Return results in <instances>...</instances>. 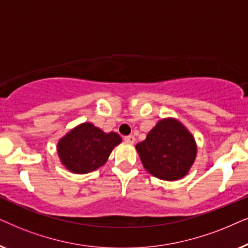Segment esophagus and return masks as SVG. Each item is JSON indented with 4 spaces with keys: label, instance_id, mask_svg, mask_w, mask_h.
Listing matches in <instances>:
<instances>
[{
    "label": "esophagus",
    "instance_id": "1",
    "mask_svg": "<svg viewBox=\"0 0 248 248\" xmlns=\"http://www.w3.org/2000/svg\"><path fill=\"white\" fill-rule=\"evenodd\" d=\"M124 140L129 144H134L135 140H136V138H135V136H133V135H129V136L124 137Z\"/></svg>",
    "mask_w": 248,
    "mask_h": 248
}]
</instances>
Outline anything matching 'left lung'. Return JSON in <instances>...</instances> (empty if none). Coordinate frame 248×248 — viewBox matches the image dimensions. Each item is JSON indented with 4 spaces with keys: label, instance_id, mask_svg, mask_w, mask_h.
Listing matches in <instances>:
<instances>
[{
    "label": "left lung",
    "instance_id": "left-lung-1",
    "mask_svg": "<svg viewBox=\"0 0 248 248\" xmlns=\"http://www.w3.org/2000/svg\"><path fill=\"white\" fill-rule=\"evenodd\" d=\"M136 150L145 170L166 181L183 179L197 155L195 138L176 118L158 120Z\"/></svg>",
    "mask_w": 248,
    "mask_h": 248
}]
</instances>
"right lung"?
I'll use <instances>...</instances> for the list:
<instances>
[{"instance_id":"right-lung-1","label":"right lung","mask_w":248,"mask_h":248,"mask_svg":"<svg viewBox=\"0 0 248 248\" xmlns=\"http://www.w3.org/2000/svg\"><path fill=\"white\" fill-rule=\"evenodd\" d=\"M121 141L117 133H104L92 122H82L59 140L57 151L65 169L85 174L103 167Z\"/></svg>"}]
</instances>
